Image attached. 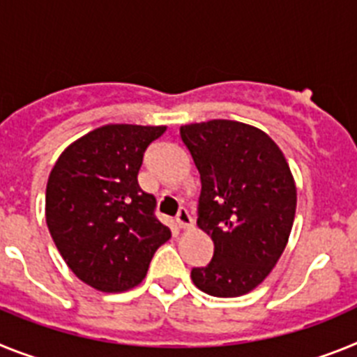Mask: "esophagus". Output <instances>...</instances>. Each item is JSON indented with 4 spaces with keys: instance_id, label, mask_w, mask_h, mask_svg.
I'll return each instance as SVG.
<instances>
[{
    "instance_id": "obj_1",
    "label": "esophagus",
    "mask_w": 357,
    "mask_h": 357,
    "mask_svg": "<svg viewBox=\"0 0 357 357\" xmlns=\"http://www.w3.org/2000/svg\"><path fill=\"white\" fill-rule=\"evenodd\" d=\"M176 222H178L179 228H183V230H187V228H192V226H194V219H192L190 213H188L185 208H181L178 212V215H176Z\"/></svg>"
}]
</instances>
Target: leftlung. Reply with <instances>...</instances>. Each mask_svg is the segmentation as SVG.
Masks as SVG:
<instances>
[{
    "label": "left lung",
    "instance_id": "1",
    "mask_svg": "<svg viewBox=\"0 0 357 357\" xmlns=\"http://www.w3.org/2000/svg\"><path fill=\"white\" fill-rule=\"evenodd\" d=\"M201 176L197 226L213 241L208 266L194 268L203 293L234 298L264 282L286 250L296 185L280 147L257 127L210 120L179 127Z\"/></svg>",
    "mask_w": 357,
    "mask_h": 357
}]
</instances>
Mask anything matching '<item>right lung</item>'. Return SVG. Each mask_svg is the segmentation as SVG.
<instances>
[{"instance_id":"right-lung-1","label":"right lung","mask_w":357,"mask_h":357,"mask_svg":"<svg viewBox=\"0 0 357 357\" xmlns=\"http://www.w3.org/2000/svg\"><path fill=\"white\" fill-rule=\"evenodd\" d=\"M167 126L107 123L68 145L46 185V225L75 277L104 293L138 286L170 230L138 185L144 153Z\"/></svg>"}]
</instances>
